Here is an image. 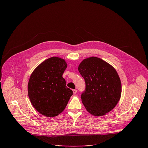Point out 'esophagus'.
<instances>
[{"instance_id":"esophagus-1","label":"esophagus","mask_w":148,"mask_h":148,"mask_svg":"<svg viewBox=\"0 0 148 148\" xmlns=\"http://www.w3.org/2000/svg\"><path fill=\"white\" fill-rule=\"evenodd\" d=\"M73 91L74 94H75L77 93V90L76 89H75V90H73Z\"/></svg>"}]
</instances>
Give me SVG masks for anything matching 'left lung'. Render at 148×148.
<instances>
[{
    "label": "left lung",
    "mask_w": 148,
    "mask_h": 148,
    "mask_svg": "<svg viewBox=\"0 0 148 148\" xmlns=\"http://www.w3.org/2000/svg\"><path fill=\"white\" fill-rule=\"evenodd\" d=\"M78 71L85 80L81 98L87 111L99 116L114 109L121 95V82L115 69L102 59L91 57L80 63Z\"/></svg>",
    "instance_id": "obj_1"
}]
</instances>
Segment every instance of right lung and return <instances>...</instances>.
Segmentation results:
<instances>
[{
	"instance_id": "1",
	"label": "right lung",
	"mask_w": 148,
	"mask_h": 148,
	"mask_svg": "<svg viewBox=\"0 0 148 148\" xmlns=\"http://www.w3.org/2000/svg\"><path fill=\"white\" fill-rule=\"evenodd\" d=\"M67 68L64 60L47 59L32 73L28 83V95L34 108L41 114L53 117L61 113L73 94L62 77Z\"/></svg>"
}]
</instances>
